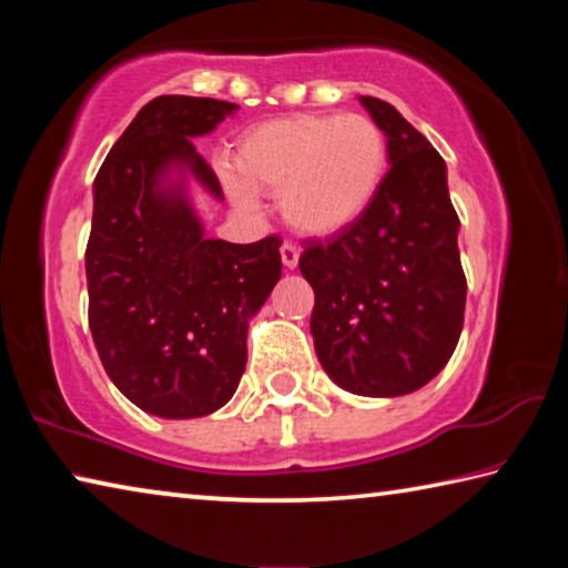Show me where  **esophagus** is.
I'll use <instances>...</instances> for the list:
<instances>
[{"label": "esophagus", "instance_id": "34e87169", "mask_svg": "<svg viewBox=\"0 0 568 568\" xmlns=\"http://www.w3.org/2000/svg\"><path fill=\"white\" fill-rule=\"evenodd\" d=\"M281 257H283V265L285 267H295L297 261H301V250H297L293 243H283Z\"/></svg>", "mask_w": 568, "mask_h": 568}]
</instances>
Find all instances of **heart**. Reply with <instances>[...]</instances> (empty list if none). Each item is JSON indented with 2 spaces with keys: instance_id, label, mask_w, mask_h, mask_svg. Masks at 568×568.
<instances>
[{
  "instance_id": "obj_1",
  "label": "heart",
  "mask_w": 568,
  "mask_h": 568,
  "mask_svg": "<svg viewBox=\"0 0 568 568\" xmlns=\"http://www.w3.org/2000/svg\"><path fill=\"white\" fill-rule=\"evenodd\" d=\"M247 185L281 192L287 223L305 235L353 225L378 197L388 172V140L365 114H293L257 124L237 145ZM250 203L243 182H230Z\"/></svg>"
}]
</instances>
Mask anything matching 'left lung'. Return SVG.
Here are the masks:
<instances>
[{
  "instance_id": "left-lung-1",
  "label": "left lung",
  "mask_w": 568,
  "mask_h": 568,
  "mask_svg": "<svg viewBox=\"0 0 568 568\" xmlns=\"http://www.w3.org/2000/svg\"><path fill=\"white\" fill-rule=\"evenodd\" d=\"M363 108L388 138L373 205L301 255L315 305L311 333L325 373L355 396H406L436 378L464 328L466 275L446 162L378 98Z\"/></svg>"
}]
</instances>
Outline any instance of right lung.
<instances>
[{
  "mask_svg": "<svg viewBox=\"0 0 568 568\" xmlns=\"http://www.w3.org/2000/svg\"><path fill=\"white\" fill-rule=\"evenodd\" d=\"M237 104L162 94L114 142L94 178L84 250L90 331L110 381L160 418H200L233 398L247 363V323L281 281V243L235 245L203 235L182 182L223 190L192 138Z\"/></svg>",
  "mask_w": 568,
  "mask_h": 568,
  "instance_id": "1",
  "label": "right lung"
}]
</instances>
